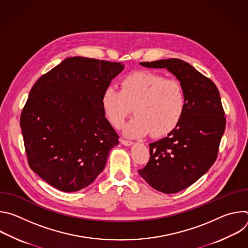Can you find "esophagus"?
<instances>
[{
  "mask_svg": "<svg viewBox=\"0 0 248 248\" xmlns=\"http://www.w3.org/2000/svg\"><path fill=\"white\" fill-rule=\"evenodd\" d=\"M121 141H122V143H123L124 145H126V146H128V145H131V144H132V141H131V140H128V139L122 138V139H121Z\"/></svg>",
  "mask_w": 248,
  "mask_h": 248,
  "instance_id": "esophagus-1",
  "label": "esophagus"
}]
</instances>
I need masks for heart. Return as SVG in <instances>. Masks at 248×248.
I'll return each mask as SVG.
<instances>
[{"label": "heart", "mask_w": 248, "mask_h": 248, "mask_svg": "<svg viewBox=\"0 0 248 248\" xmlns=\"http://www.w3.org/2000/svg\"><path fill=\"white\" fill-rule=\"evenodd\" d=\"M186 94L175 79L150 72L138 70L120 81V90L106 88L101 107L107 120L119 128L133 113L136 117L126 128L130 135L163 137L180 124L186 111Z\"/></svg>", "instance_id": "obj_1"}]
</instances>
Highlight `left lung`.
<instances>
[{"label": "left lung", "instance_id": "obj_1", "mask_svg": "<svg viewBox=\"0 0 248 248\" xmlns=\"http://www.w3.org/2000/svg\"><path fill=\"white\" fill-rule=\"evenodd\" d=\"M167 68L176 77L186 94V111L174 130L150 143V158L139 174L166 194L186 189L210 169L217 159L226 127L219 90L210 78L180 59L140 62Z\"/></svg>", "mask_w": 248, "mask_h": 248}]
</instances>
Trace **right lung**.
Segmentation results:
<instances>
[{
	"label": "right lung",
	"mask_w": 248,
	"mask_h": 248,
	"mask_svg": "<svg viewBox=\"0 0 248 248\" xmlns=\"http://www.w3.org/2000/svg\"><path fill=\"white\" fill-rule=\"evenodd\" d=\"M124 65L67 58L31 88L20 115L30 169L53 187L74 192L104 170L119 135L101 107V97Z\"/></svg>",
	"instance_id": "right-lung-1"
}]
</instances>
